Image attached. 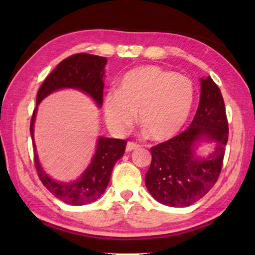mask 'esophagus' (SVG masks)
<instances>
[{
  "label": "esophagus",
  "mask_w": 255,
  "mask_h": 255,
  "mask_svg": "<svg viewBox=\"0 0 255 255\" xmlns=\"http://www.w3.org/2000/svg\"><path fill=\"white\" fill-rule=\"evenodd\" d=\"M139 147H140V145L137 144V143H134V142H128V143H127V147H126V152H131V151L138 149Z\"/></svg>",
  "instance_id": "obj_1"
}]
</instances>
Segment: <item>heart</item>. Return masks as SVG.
I'll return each mask as SVG.
<instances>
[{
	"label": "heart",
	"mask_w": 255,
	"mask_h": 255,
	"mask_svg": "<svg viewBox=\"0 0 255 255\" xmlns=\"http://www.w3.org/2000/svg\"><path fill=\"white\" fill-rule=\"evenodd\" d=\"M195 86L191 79L156 66L132 69L116 91L103 99L107 127L123 133L134 116L153 140H167L181 130L191 115Z\"/></svg>",
	"instance_id": "b5f03b06"
}]
</instances>
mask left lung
<instances>
[{
	"instance_id": "1",
	"label": "left lung",
	"mask_w": 255,
	"mask_h": 255,
	"mask_svg": "<svg viewBox=\"0 0 255 255\" xmlns=\"http://www.w3.org/2000/svg\"><path fill=\"white\" fill-rule=\"evenodd\" d=\"M225 102L210 77L200 78L197 112L185 131L151 148L152 161L144 182L159 203L187 207L204 197L217 182L228 141ZM214 144L208 156H199L203 143Z\"/></svg>"
}]
</instances>
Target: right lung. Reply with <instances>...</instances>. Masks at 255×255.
<instances>
[{
  "instance_id": "obj_1",
  "label": "right lung",
  "mask_w": 255,
  "mask_h": 255,
  "mask_svg": "<svg viewBox=\"0 0 255 255\" xmlns=\"http://www.w3.org/2000/svg\"><path fill=\"white\" fill-rule=\"evenodd\" d=\"M106 63L107 59L105 57L89 53L73 55L58 64L46 78L37 93L36 108L30 122V134L38 176L48 191L68 205L82 206L91 204L104 194L111 180L113 167L124 155L127 142L122 139L99 137L96 140L93 158L82 174L73 181H57L42 169L37 155L34 126L38 105L53 92L71 89L90 96L95 105L101 108Z\"/></svg>"
}]
</instances>
